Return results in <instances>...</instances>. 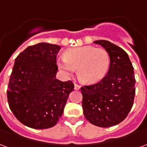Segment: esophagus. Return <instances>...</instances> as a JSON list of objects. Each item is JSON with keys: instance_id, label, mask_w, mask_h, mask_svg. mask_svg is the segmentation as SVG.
<instances>
[{"instance_id": "obj_1", "label": "esophagus", "mask_w": 147, "mask_h": 147, "mask_svg": "<svg viewBox=\"0 0 147 147\" xmlns=\"http://www.w3.org/2000/svg\"><path fill=\"white\" fill-rule=\"evenodd\" d=\"M80 87H81V86H80V85H79V84H76V83L75 84V90H78L80 89Z\"/></svg>"}]
</instances>
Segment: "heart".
I'll return each mask as SVG.
<instances>
[{
  "mask_svg": "<svg viewBox=\"0 0 147 147\" xmlns=\"http://www.w3.org/2000/svg\"><path fill=\"white\" fill-rule=\"evenodd\" d=\"M110 58L107 51L91 45L68 49L64 53V58L57 61L59 68L67 75L77 69L80 81L93 84L101 81L107 73Z\"/></svg>",
  "mask_w": 147,
  "mask_h": 147,
  "instance_id": "heart-1",
  "label": "heart"
}]
</instances>
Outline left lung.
Returning a JSON list of instances; mask_svg holds the SVG:
<instances>
[{"label": "left lung", "instance_id": "left-lung-1", "mask_svg": "<svg viewBox=\"0 0 147 147\" xmlns=\"http://www.w3.org/2000/svg\"><path fill=\"white\" fill-rule=\"evenodd\" d=\"M94 42L107 51L110 64L100 82L80 88L83 114L94 125L109 127L122 122L132 107L136 94L134 67L123 49L106 40Z\"/></svg>", "mask_w": 147, "mask_h": 147}]
</instances>
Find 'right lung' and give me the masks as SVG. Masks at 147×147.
Wrapping results in <instances>:
<instances>
[{
  "label": "right lung",
  "mask_w": 147,
  "mask_h": 147,
  "mask_svg": "<svg viewBox=\"0 0 147 147\" xmlns=\"http://www.w3.org/2000/svg\"><path fill=\"white\" fill-rule=\"evenodd\" d=\"M61 46L42 42L28 46L15 60L7 98L19 121L34 129L55 126L64 113L73 83L56 79Z\"/></svg>",
  "instance_id": "right-lung-1"
}]
</instances>
